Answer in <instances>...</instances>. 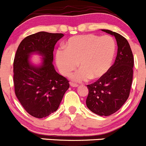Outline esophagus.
I'll return each mask as SVG.
<instances>
[{
	"label": "esophagus",
	"instance_id": "1",
	"mask_svg": "<svg viewBox=\"0 0 146 146\" xmlns=\"http://www.w3.org/2000/svg\"><path fill=\"white\" fill-rule=\"evenodd\" d=\"M70 86H72V87L73 88H77L78 86H79V85L76 84H74V83H70Z\"/></svg>",
	"mask_w": 146,
	"mask_h": 146
}]
</instances>
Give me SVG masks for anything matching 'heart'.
Segmentation results:
<instances>
[{
  "label": "heart",
  "instance_id": "heart-1",
  "mask_svg": "<svg viewBox=\"0 0 146 146\" xmlns=\"http://www.w3.org/2000/svg\"><path fill=\"white\" fill-rule=\"evenodd\" d=\"M115 51L112 37L88 34L71 37L65 48L56 51V62L60 72L67 76L78 65L79 70L70 75L76 82L101 78L110 68Z\"/></svg>",
  "mask_w": 146,
  "mask_h": 146
}]
</instances>
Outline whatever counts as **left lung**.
<instances>
[{
	"mask_svg": "<svg viewBox=\"0 0 146 146\" xmlns=\"http://www.w3.org/2000/svg\"><path fill=\"white\" fill-rule=\"evenodd\" d=\"M102 31L115 37L117 53L115 62L96 82L88 85L86 106L101 116L114 113L125 104L129 95L133 78L134 57L127 40L109 30Z\"/></svg>",
	"mask_w": 146,
	"mask_h": 146,
	"instance_id": "obj_1",
	"label": "left lung"
}]
</instances>
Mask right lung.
<instances>
[{
    "mask_svg": "<svg viewBox=\"0 0 146 146\" xmlns=\"http://www.w3.org/2000/svg\"><path fill=\"white\" fill-rule=\"evenodd\" d=\"M62 33L38 32L25 37L19 45L14 60L15 94L24 109L32 116L42 118L57 111L69 81L53 65L55 44ZM33 54L42 60L31 61Z\"/></svg>",
    "mask_w": 146,
    "mask_h": 146,
    "instance_id": "add662e5",
    "label": "right lung"
}]
</instances>
